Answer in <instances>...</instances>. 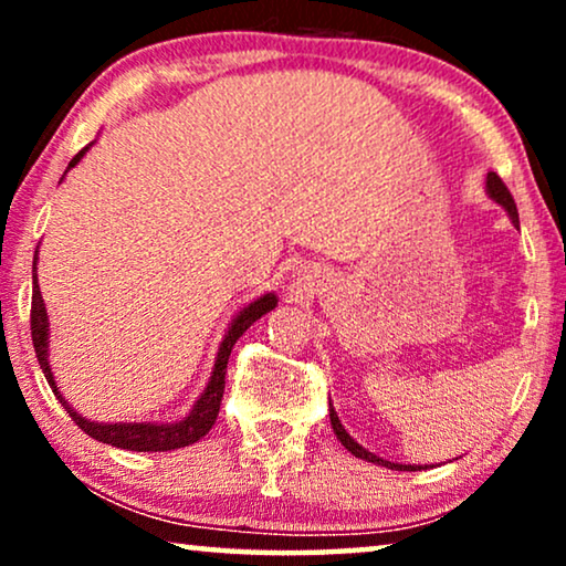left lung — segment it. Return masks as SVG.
Returning a JSON list of instances; mask_svg holds the SVG:
<instances>
[{
    "instance_id": "1",
    "label": "left lung",
    "mask_w": 566,
    "mask_h": 566,
    "mask_svg": "<svg viewBox=\"0 0 566 566\" xmlns=\"http://www.w3.org/2000/svg\"><path fill=\"white\" fill-rule=\"evenodd\" d=\"M486 196H490L494 203H500L502 208H505L507 216H510V221H513V227H521V221H517L515 200H513V196H510L507 185L500 180L497 172L486 175ZM329 422H332V430H335V436H337L339 443H343L347 451L355 455V459H363V461H368V463H378V467H386V469H394V471H420L422 469V467H412V463L386 461V459H381V455L366 451V448H363L358 440H353L350 432L343 428V422H339V417L335 412V407H332V401H329ZM424 469H428V467H424Z\"/></svg>"
}]
</instances>
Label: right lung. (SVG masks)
Returning a JSON list of instances; mask_svg holds the SVG:
<instances>
[{"label": "right lung", "mask_w": 566, "mask_h": 566, "mask_svg": "<svg viewBox=\"0 0 566 566\" xmlns=\"http://www.w3.org/2000/svg\"><path fill=\"white\" fill-rule=\"evenodd\" d=\"M87 144L84 149L76 154V157L69 161L66 172L72 167L80 165V159L84 154L90 151ZM64 172V175H66ZM64 180V177H61ZM35 262H38V252L33 258V308H30V329H33V347H35V355H38V363H41L43 374H45V381L56 394L61 405L69 415H72V420L80 424V428L87 432L90 438L99 440V443H107V446H115V448H126V451H175V448H185V446H192L196 440H200L206 436L208 430L213 428L216 417H219V409H221V397H223V378H227V363H229V355H231V347L239 337L244 335L247 329L252 327L254 322L260 319L262 314L273 312L277 306V296L275 293H265V296L254 298L252 304H247L242 312H239L234 319H231L227 335L221 339V347H219V355H216V363H213V374L208 378V386L200 394L196 405H192L190 415L182 417L180 422H92V420H84V417L72 409V405L64 399V394L59 391L56 381H53V370H51V363H49V314H45V304H43V296H41V285H38V273H35Z\"/></svg>", "instance_id": "obj_1"}]
</instances>
